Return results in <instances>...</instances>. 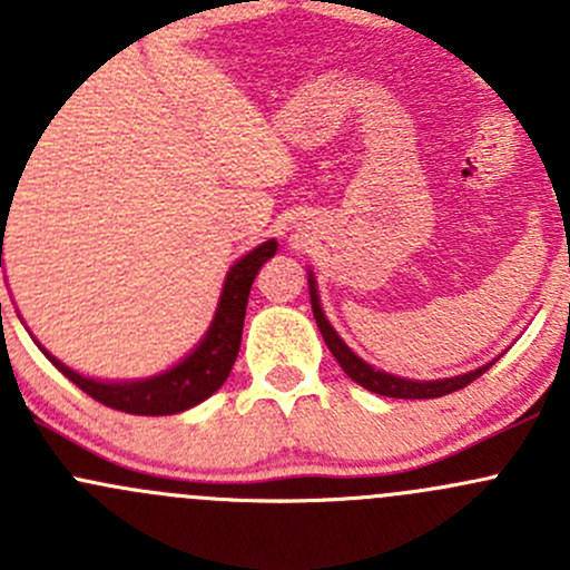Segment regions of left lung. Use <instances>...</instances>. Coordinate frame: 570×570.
Here are the masks:
<instances>
[{
	"label": "left lung",
	"instance_id": "left-lung-1",
	"mask_svg": "<svg viewBox=\"0 0 570 570\" xmlns=\"http://www.w3.org/2000/svg\"><path fill=\"white\" fill-rule=\"evenodd\" d=\"M308 289H312L314 320H317V327H320L322 338H325L327 350H331L333 358L338 361V366L344 370V375L353 377V381L358 383V386H364L366 392H375L381 396H396V400H435V396H444V394L458 392V389H465L469 383H474L482 372L491 370V364H488V366H480V370L469 372V375L446 377V381H424V383L405 381V377H394V375H389V372L372 370L366 361H361L358 355H355L353 350H350L347 344L338 338V333L333 331L331 322L325 320V314H322V306H320V297H317V286H314L312 275H308Z\"/></svg>",
	"mask_w": 570,
	"mask_h": 570
}]
</instances>
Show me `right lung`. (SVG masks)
I'll list each match as a JSON object with an SVG mask.
<instances>
[{
    "label": "right lung",
    "instance_id": "1",
    "mask_svg": "<svg viewBox=\"0 0 570 570\" xmlns=\"http://www.w3.org/2000/svg\"><path fill=\"white\" fill-rule=\"evenodd\" d=\"M4 215H8V212H4ZM4 215L0 212V226H8V217ZM0 245H4V239ZM275 250H278V243H275V239H267V243L258 245L256 250H250L248 256H243L232 269H228V278L226 284H223L220 306H217L209 333H206L204 342H200L181 364L163 372V375L135 383H99L90 381V377L77 375V372L68 370L66 364L51 358L43 347L40 350L49 355L51 364H55L73 386L82 389L85 394L94 396L101 405L115 407V411L124 413H135V416H170V413L187 411V407L204 402L206 396H212L223 383H226L228 372H232L234 361H237L239 342H243L245 308H248L253 278L258 275L262 264L275 256Z\"/></svg>",
    "mask_w": 570,
    "mask_h": 570
}]
</instances>
